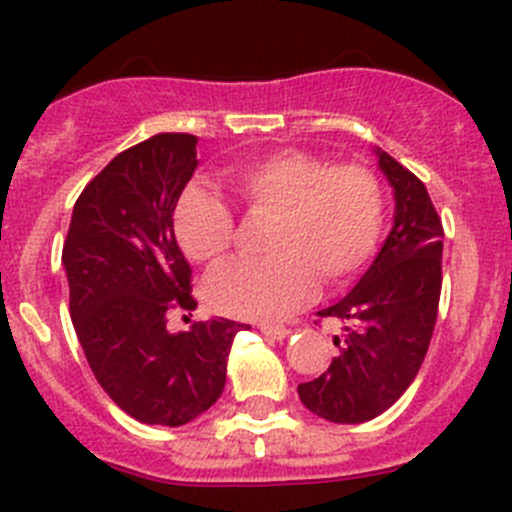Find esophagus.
Masks as SVG:
<instances>
[{
  "label": "esophagus",
  "instance_id": "obj_1",
  "mask_svg": "<svg viewBox=\"0 0 512 512\" xmlns=\"http://www.w3.org/2000/svg\"><path fill=\"white\" fill-rule=\"evenodd\" d=\"M260 332L270 339H285L289 334V329L282 327V324H275V322H262Z\"/></svg>",
  "mask_w": 512,
  "mask_h": 512
}]
</instances>
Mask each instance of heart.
I'll return each mask as SVG.
<instances>
[{
  "label": "heart",
  "mask_w": 512,
  "mask_h": 512,
  "mask_svg": "<svg viewBox=\"0 0 512 512\" xmlns=\"http://www.w3.org/2000/svg\"><path fill=\"white\" fill-rule=\"evenodd\" d=\"M247 213L272 215L262 260H232L205 280L203 297L215 312L275 319L324 285L354 277L374 252L384 220V195L371 170L329 165L299 151L270 153L232 170ZM173 227L185 255L215 265L235 240V213L203 183L183 190Z\"/></svg>",
  "instance_id": "heart-1"
}]
</instances>
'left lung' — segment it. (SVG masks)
I'll return each instance as SVG.
<instances>
[{
    "label": "left lung",
    "instance_id": "obj_1",
    "mask_svg": "<svg viewBox=\"0 0 512 512\" xmlns=\"http://www.w3.org/2000/svg\"><path fill=\"white\" fill-rule=\"evenodd\" d=\"M394 188V227L352 292L319 317L337 319L329 369L297 386L312 414L364 423L384 414L416 379L431 344L441 297L443 225L428 190L411 170L376 148Z\"/></svg>",
    "mask_w": 512,
    "mask_h": 512
}]
</instances>
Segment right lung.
Returning a JSON list of instances; mask_svg holds the SVG:
<instances>
[{
    "label": "right lung",
    "mask_w": 512,
    "mask_h": 512,
    "mask_svg": "<svg viewBox=\"0 0 512 512\" xmlns=\"http://www.w3.org/2000/svg\"><path fill=\"white\" fill-rule=\"evenodd\" d=\"M195 146L190 133H158L118 153L76 200L61 252L71 322L96 381L153 426H183L220 399L232 339L247 329L223 317L165 329L168 309L198 307L173 232Z\"/></svg>",
    "instance_id": "1"
}]
</instances>
